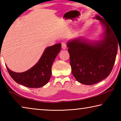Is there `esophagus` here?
<instances>
[{"mask_svg":"<svg viewBox=\"0 0 121 121\" xmlns=\"http://www.w3.org/2000/svg\"><path fill=\"white\" fill-rule=\"evenodd\" d=\"M61 45H62V49H65L67 48V43L65 42H62L61 43Z\"/></svg>","mask_w":121,"mask_h":121,"instance_id":"1","label":"esophagus"}]
</instances>
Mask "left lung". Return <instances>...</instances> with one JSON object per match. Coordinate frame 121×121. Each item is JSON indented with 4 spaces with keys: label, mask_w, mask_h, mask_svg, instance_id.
I'll use <instances>...</instances> for the list:
<instances>
[{
    "label": "left lung",
    "mask_w": 121,
    "mask_h": 121,
    "mask_svg": "<svg viewBox=\"0 0 121 121\" xmlns=\"http://www.w3.org/2000/svg\"><path fill=\"white\" fill-rule=\"evenodd\" d=\"M95 19L105 27L102 40L90 43L77 38L67 43L73 74L78 82L85 85H93L107 77L117 53L118 42L114 30L99 15Z\"/></svg>",
    "instance_id": "1"
}]
</instances>
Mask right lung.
Instances as JSON below:
<instances>
[{
    "mask_svg": "<svg viewBox=\"0 0 121 121\" xmlns=\"http://www.w3.org/2000/svg\"><path fill=\"white\" fill-rule=\"evenodd\" d=\"M61 48V44H56L47 48L39 60L28 70L15 73L6 66L9 74L14 81L30 88L43 86L50 81L52 74V63Z\"/></svg>",
    "mask_w": 121,
    "mask_h": 121,
    "instance_id": "obj_1",
    "label": "right lung"
}]
</instances>
